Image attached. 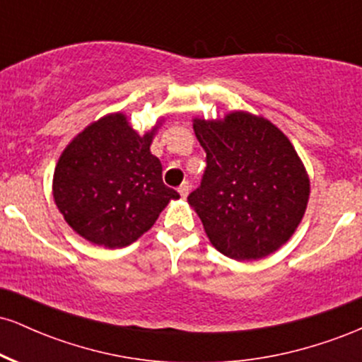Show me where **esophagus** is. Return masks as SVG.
Listing matches in <instances>:
<instances>
[{"label": "esophagus", "instance_id": "1", "mask_svg": "<svg viewBox=\"0 0 362 362\" xmlns=\"http://www.w3.org/2000/svg\"><path fill=\"white\" fill-rule=\"evenodd\" d=\"M190 187H189V182H184L180 187H178V194L182 195V197H187V194H189Z\"/></svg>", "mask_w": 362, "mask_h": 362}]
</instances>
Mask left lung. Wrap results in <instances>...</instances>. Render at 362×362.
I'll return each mask as SVG.
<instances>
[{"label":"left lung","instance_id":"left-lung-1","mask_svg":"<svg viewBox=\"0 0 362 362\" xmlns=\"http://www.w3.org/2000/svg\"><path fill=\"white\" fill-rule=\"evenodd\" d=\"M206 151L201 187L187 197L216 250L259 260L296 231L310 199V178L288 136L271 120L235 110L194 119Z\"/></svg>","mask_w":362,"mask_h":362}]
</instances>
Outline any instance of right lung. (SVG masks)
<instances>
[{"label":"right lung","mask_w":362,"mask_h":362,"mask_svg":"<svg viewBox=\"0 0 362 362\" xmlns=\"http://www.w3.org/2000/svg\"><path fill=\"white\" fill-rule=\"evenodd\" d=\"M163 119L139 136L120 112L86 126L61 153L52 195L66 223L90 243L122 248L155 224L170 201L180 199L161 178L151 155Z\"/></svg>","instance_id":"obj_1"}]
</instances>
